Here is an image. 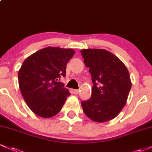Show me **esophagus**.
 <instances>
[{"mask_svg": "<svg viewBox=\"0 0 152 152\" xmlns=\"http://www.w3.org/2000/svg\"><path fill=\"white\" fill-rule=\"evenodd\" d=\"M74 93L75 94H78V93H79V91L77 90V89H75V90H74Z\"/></svg>", "mask_w": 152, "mask_h": 152, "instance_id": "1", "label": "esophagus"}]
</instances>
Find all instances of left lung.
Wrapping results in <instances>:
<instances>
[{
  "mask_svg": "<svg viewBox=\"0 0 152 152\" xmlns=\"http://www.w3.org/2000/svg\"><path fill=\"white\" fill-rule=\"evenodd\" d=\"M81 53L94 83L91 97L81 102L83 111L95 122L110 121L126 105L132 88L129 72L118 57L106 50L83 49Z\"/></svg>",
  "mask_w": 152,
  "mask_h": 152,
  "instance_id": "1",
  "label": "left lung"
}]
</instances>
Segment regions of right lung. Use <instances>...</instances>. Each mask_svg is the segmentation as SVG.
<instances>
[{
    "label": "right lung",
    "mask_w": 152,
    "mask_h": 152,
    "mask_svg": "<svg viewBox=\"0 0 152 152\" xmlns=\"http://www.w3.org/2000/svg\"><path fill=\"white\" fill-rule=\"evenodd\" d=\"M74 53L71 48L49 46L23 63L18 74L19 87L26 104L37 116L53 117L71 95L58 79L66 76V64Z\"/></svg>",
    "instance_id": "obj_1"
}]
</instances>
